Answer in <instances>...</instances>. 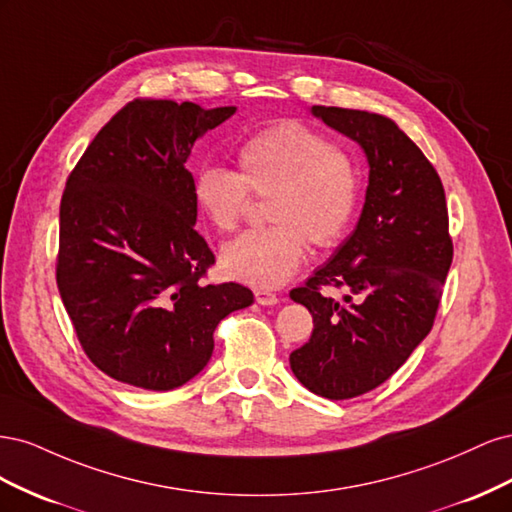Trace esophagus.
Instances as JSON below:
<instances>
[{
	"label": "esophagus",
	"mask_w": 512,
	"mask_h": 512,
	"mask_svg": "<svg viewBox=\"0 0 512 512\" xmlns=\"http://www.w3.org/2000/svg\"><path fill=\"white\" fill-rule=\"evenodd\" d=\"M254 297H256V303H260V305H275L277 301H280V297L267 288H256Z\"/></svg>",
	"instance_id": "34e87169"
}]
</instances>
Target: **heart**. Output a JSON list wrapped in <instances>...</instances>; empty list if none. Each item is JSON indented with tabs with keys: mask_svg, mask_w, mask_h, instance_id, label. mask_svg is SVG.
<instances>
[{
	"mask_svg": "<svg viewBox=\"0 0 512 512\" xmlns=\"http://www.w3.org/2000/svg\"><path fill=\"white\" fill-rule=\"evenodd\" d=\"M354 158L303 121H280L237 147V170L207 164L196 170L192 196L207 222L228 235L250 211L252 196L267 198L273 224L245 232L222 254V269L256 288H277L299 269L307 250L344 239L359 205Z\"/></svg>",
	"mask_w": 512,
	"mask_h": 512,
	"instance_id": "1",
	"label": "heart"
}]
</instances>
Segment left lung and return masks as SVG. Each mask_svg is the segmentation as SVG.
Masks as SVG:
<instances>
[{
  "mask_svg": "<svg viewBox=\"0 0 512 512\" xmlns=\"http://www.w3.org/2000/svg\"><path fill=\"white\" fill-rule=\"evenodd\" d=\"M312 111L365 149L369 185L352 235L290 290L314 318L312 337L290 354V367L312 393L350 399L389 380L431 331L453 239L436 168L395 121L339 106Z\"/></svg>",
  "mask_w": 512,
  "mask_h": 512,
  "instance_id": "left-lung-1",
  "label": "left lung"
}]
</instances>
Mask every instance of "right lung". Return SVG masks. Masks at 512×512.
Returning <instances> with one entry per match:
<instances>
[{
	"label": "right lung",
	"mask_w": 512,
	"mask_h": 512,
	"mask_svg": "<svg viewBox=\"0 0 512 512\" xmlns=\"http://www.w3.org/2000/svg\"><path fill=\"white\" fill-rule=\"evenodd\" d=\"M235 111L134 98L68 175L57 288L89 361L119 382L177 389L209 363L220 320L254 301L241 284H207L215 254L185 168L196 138Z\"/></svg>",
	"instance_id": "add662e5"
}]
</instances>
